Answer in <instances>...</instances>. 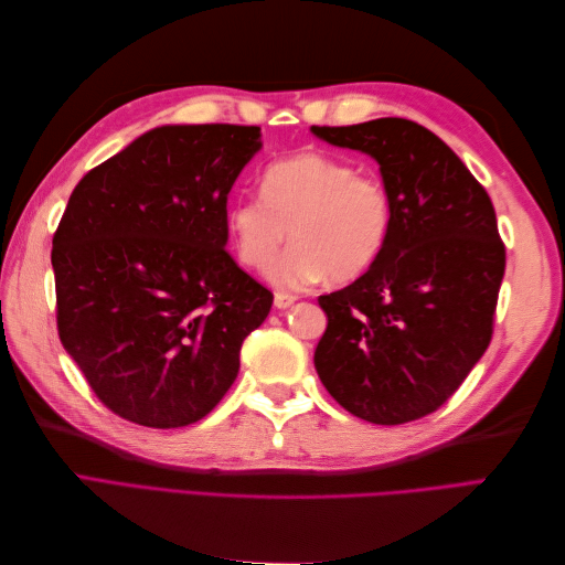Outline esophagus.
Wrapping results in <instances>:
<instances>
[{
	"label": "esophagus",
	"mask_w": 565,
	"mask_h": 565,
	"mask_svg": "<svg viewBox=\"0 0 565 565\" xmlns=\"http://www.w3.org/2000/svg\"><path fill=\"white\" fill-rule=\"evenodd\" d=\"M297 301L295 295H285V292H276V299H273V303H276V309H289Z\"/></svg>",
	"instance_id": "esophagus-1"
}]
</instances>
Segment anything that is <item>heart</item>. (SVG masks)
<instances>
[{
  "label": "heart",
  "instance_id": "heart-1",
  "mask_svg": "<svg viewBox=\"0 0 565 565\" xmlns=\"http://www.w3.org/2000/svg\"><path fill=\"white\" fill-rule=\"evenodd\" d=\"M241 262L268 270L286 239L296 245L270 270L285 289L324 276L349 282L374 266L393 226V198L377 172L328 152H299L262 172V195H241L226 212Z\"/></svg>",
  "mask_w": 565,
  "mask_h": 565
}]
</instances>
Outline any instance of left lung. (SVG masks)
Segmentation results:
<instances>
[{
  "label": "left lung",
  "mask_w": 565,
  "mask_h": 565,
  "mask_svg": "<svg viewBox=\"0 0 565 565\" xmlns=\"http://www.w3.org/2000/svg\"><path fill=\"white\" fill-rule=\"evenodd\" d=\"M363 150L391 188L393 226L380 259L328 313L313 363L351 415L396 426L446 403L490 339L507 252L486 188L434 131L403 117L311 127Z\"/></svg>",
  "instance_id": "left-lung-1"
}]
</instances>
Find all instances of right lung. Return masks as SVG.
Masks as SVG:
<instances>
[{"instance_id":"add662e5","label":"right lung","mask_w":565,"mask_h":565,"mask_svg":"<svg viewBox=\"0 0 565 565\" xmlns=\"http://www.w3.org/2000/svg\"><path fill=\"white\" fill-rule=\"evenodd\" d=\"M259 127H158L82 177L54 233L56 324L96 398L150 429L210 415L273 295L226 252Z\"/></svg>"}]
</instances>
